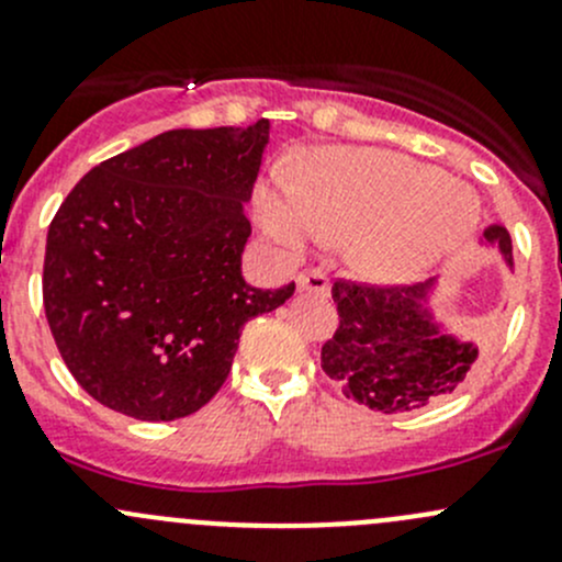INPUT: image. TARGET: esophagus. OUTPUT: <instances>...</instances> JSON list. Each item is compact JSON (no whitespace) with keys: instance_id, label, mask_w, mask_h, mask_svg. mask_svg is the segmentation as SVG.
Here are the masks:
<instances>
[{"instance_id":"obj_1","label":"esophagus","mask_w":562,"mask_h":562,"mask_svg":"<svg viewBox=\"0 0 562 562\" xmlns=\"http://www.w3.org/2000/svg\"><path fill=\"white\" fill-rule=\"evenodd\" d=\"M296 285H299V291L315 293V296H323V299L328 296V280L321 269L302 271V274L296 277Z\"/></svg>"}]
</instances>
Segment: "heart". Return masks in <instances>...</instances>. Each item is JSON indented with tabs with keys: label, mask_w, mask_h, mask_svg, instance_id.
I'll return each instance as SVG.
<instances>
[{
	"label": "heart",
	"mask_w": 562,
	"mask_h": 562,
	"mask_svg": "<svg viewBox=\"0 0 562 562\" xmlns=\"http://www.w3.org/2000/svg\"><path fill=\"white\" fill-rule=\"evenodd\" d=\"M266 234L299 255L310 241L350 245L356 274L402 285L432 271L473 234V192L435 168L381 149L328 146L302 157V181L255 192Z\"/></svg>",
	"instance_id": "1"
}]
</instances>
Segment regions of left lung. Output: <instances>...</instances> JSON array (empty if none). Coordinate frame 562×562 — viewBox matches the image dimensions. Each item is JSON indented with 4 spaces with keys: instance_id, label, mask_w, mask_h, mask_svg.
Wrapping results in <instances>:
<instances>
[{
    "instance_id": "1",
    "label": "left lung",
    "mask_w": 562,
    "mask_h": 562,
    "mask_svg": "<svg viewBox=\"0 0 562 562\" xmlns=\"http://www.w3.org/2000/svg\"><path fill=\"white\" fill-rule=\"evenodd\" d=\"M484 245L514 266L503 225ZM438 280L418 285H361L337 280L331 299L339 326L323 345L321 367L348 400L381 413H407L451 394L479 359V345L451 334L432 313Z\"/></svg>"
}]
</instances>
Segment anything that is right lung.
Instances as JSON below:
<instances>
[{"label": "right lung", "instance_id": "1", "mask_svg": "<svg viewBox=\"0 0 562 562\" xmlns=\"http://www.w3.org/2000/svg\"><path fill=\"white\" fill-rule=\"evenodd\" d=\"M269 122L168 130L92 168L50 220L43 304L78 386L173 422L228 378L241 328L293 296L241 277Z\"/></svg>", "mask_w": 562, "mask_h": 562}]
</instances>
